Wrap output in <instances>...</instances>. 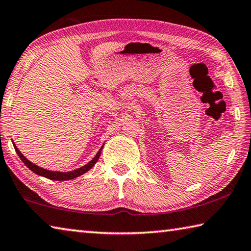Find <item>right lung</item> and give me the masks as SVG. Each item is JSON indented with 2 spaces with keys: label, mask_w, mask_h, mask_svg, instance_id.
Returning a JSON list of instances; mask_svg holds the SVG:
<instances>
[{
  "label": "right lung",
  "mask_w": 251,
  "mask_h": 251,
  "mask_svg": "<svg viewBox=\"0 0 251 251\" xmlns=\"http://www.w3.org/2000/svg\"><path fill=\"white\" fill-rule=\"evenodd\" d=\"M13 145L15 148V151L18 152L19 157L21 158V160L23 161L25 166L31 169L33 173H35L36 175L49 178V179H50V180H70V179H74V178L78 177L80 175H83V174H85V173H87L97 163V160H99L100 156L101 150H103V146H101L100 148V151H97V154L94 156V158H93L90 163H87L86 165H84V166L79 167L77 169H74V171H71V172H53V171H49V169L42 168L40 166H37V165L33 164L32 161H29L26 157H25L22 152L19 151V148L15 146L14 142H13Z\"/></svg>",
  "instance_id": "obj_1"
}]
</instances>
